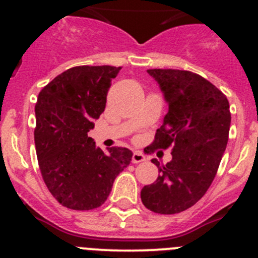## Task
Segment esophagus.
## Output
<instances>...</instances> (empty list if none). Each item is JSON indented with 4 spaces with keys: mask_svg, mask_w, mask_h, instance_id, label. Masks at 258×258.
I'll return each mask as SVG.
<instances>
[{
    "mask_svg": "<svg viewBox=\"0 0 258 258\" xmlns=\"http://www.w3.org/2000/svg\"><path fill=\"white\" fill-rule=\"evenodd\" d=\"M146 161V157L145 155H142L141 152H134V155H132V163H140V162H144Z\"/></svg>",
    "mask_w": 258,
    "mask_h": 258,
    "instance_id": "1",
    "label": "esophagus"
}]
</instances>
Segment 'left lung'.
Instances as JSON below:
<instances>
[{
    "label": "left lung",
    "mask_w": 258,
    "mask_h": 258,
    "mask_svg": "<svg viewBox=\"0 0 258 258\" xmlns=\"http://www.w3.org/2000/svg\"><path fill=\"white\" fill-rule=\"evenodd\" d=\"M157 81L168 103L163 123L150 147L172 146V160L158 167L157 179L145 186V207L173 215L194 206L212 183L228 141L231 112L228 100L200 75L181 70H147Z\"/></svg>",
    "instance_id": "obj_1"
}]
</instances>
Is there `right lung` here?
Wrapping results in <instances>:
<instances>
[{
	"instance_id": "right-lung-1",
	"label": "right lung",
	"mask_w": 258,
	"mask_h": 258,
	"mask_svg": "<svg viewBox=\"0 0 258 258\" xmlns=\"http://www.w3.org/2000/svg\"><path fill=\"white\" fill-rule=\"evenodd\" d=\"M121 67L76 66L54 77L38 93L35 145L41 175L52 196L71 210L105 204L114 178L130 165L132 152L108 153L88 137L93 119L105 111L111 81Z\"/></svg>"
}]
</instances>
